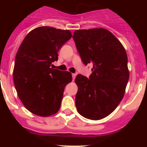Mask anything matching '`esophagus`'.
Instances as JSON below:
<instances>
[{
  "label": "esophagus",
  "mask_w": 147,
  "mask_h": 147,
  "mask_svg": "<svg viewBox=\"0 0 147 147\" xmlns=\"http://www.w3.org/2000/svg\"><path fill=\"white\" fill-rule=\"evenodd\" d=\"M72 80H75V77H76V74H75V73H72Z\"/></svg>",
  "instance_id": "esophagus-1"
}]
</instances>
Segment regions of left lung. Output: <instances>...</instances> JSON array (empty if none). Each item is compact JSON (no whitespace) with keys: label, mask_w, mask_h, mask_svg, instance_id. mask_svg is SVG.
<instances>
[{"label":"left lung","mask_w":147,"mask_h":147,"mask_svg":"<svg viewBox=\"0 0 147 147\" xmlns=\"http://www.w3.org/2000/svg\"><path fill=\"white\" fill-rule=\"evenodd\" d=\"M72 38L84 64L93 65L90 78H75L77 110L87 119H102L116 109L125 93L129 77L127 53L105 28L78 30Z\"/></svg>","instance_id":"obj_1"}]
</instances>
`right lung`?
Listing matches in <instances>:
<instances>
[{"instance_id": "add662e5", "label": "right lung", "mask_w": 147, "mask_h": 147, "mask_svg": "<svg viewBox=\"0 0 147 147\" xmlns=\"http://www.w3.org/2000/svg\"><path fill=\"white\" fill-rule=\"evenodd\" d=\"M72 37L69 30L42 26L24 38L15 60L13 82L25 107L34 115L50 117L59 111L72 74L51 67L60 47Z\"/></svg>"}]
</instances>
